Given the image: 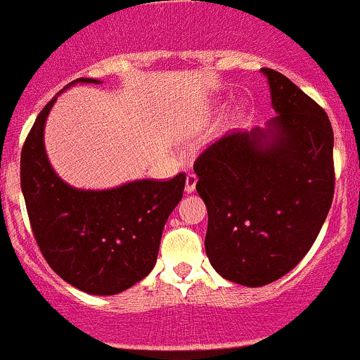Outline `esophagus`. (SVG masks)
I'll return each mask as SVG.
<instances>
[{
  "label": "esophagus",
  "mask_w": 360,
  "mask_h": 360,
  "mask_svg": "<svg viewBox=\"0 0 360 360\" xmlns=\"http://www.w3.org/2000/svg\"><path fill=\"white\" fill-rule=\"evenodd\" d=\"M197 181L198 177L195 176V174H188L186 184H184V191H186V193H193L195 188H197Z\"/></svg>",
  "instance_id": "34e87169"
}]
</instances>
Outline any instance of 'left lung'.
<instances>
[{"mask_svg":"<svg viewBox=\"0 0 360 360\" xmlns=\"http://www.w3.org/2000/svg\"><path fill=\"white\" fill-rule=\"evenodd\" d=\"M261 72L277 116L264 129L226 134L193 165L209 214L207 257L221 277L248 288L278 281L303 259L335 195L326 111L275 69Z\"/></svg>","mask_w":360,"mask_h":360,"instance_id":"left-lung-1","label":"left lung"}]
</instances>
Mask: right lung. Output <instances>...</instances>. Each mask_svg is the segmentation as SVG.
<instances>
[{
	"instance_id": "right-lung-1",
	"label": "right lung",
	"mask_w": 360,
	"mask_h": 360,
	"mask_svg": "<svg viewBox=\"0 0 360 360\" xmlns=\"http://www.w3.org/2000/svg\"><path fill=\"white\" fill-rule=\"evenodd\" d=\"M75 83L103 82L78 78L68 86ZM57 96L38 115L20 155L27 216L36 244L63 281L83 292L111 296L153 270L163 226L183 198L186 176L130 181L110 190L64 183L50 165L43 141Z\"/></svg>"
}]
</instances>
